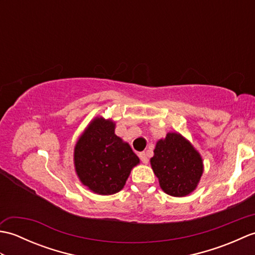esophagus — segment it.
<instances>
[{"instance_id": "1", "label": "esophagus", "mask_w": 255, "mask_h": 255, "mask_svg": "<svg viewBox=\"0 0 255 255\" xmlns=\"http://www.w3.org/2000/svg\"><path fill=\"white\" fill-rule=\"evenodd\" d=\"M139 158H140V160L142 161V163H144V164H147L148 163V156H147V154H145V152H141V153H139Z\"/></svg>"}]
</instances>
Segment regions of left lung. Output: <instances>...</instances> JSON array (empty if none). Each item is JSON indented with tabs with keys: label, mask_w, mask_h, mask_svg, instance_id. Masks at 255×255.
Wrapping results in <instances>:
<instances>
[{
	"label": "left lung",
	"mask_w": 255,
	"mask_h": 255,
	"mask_svg": "<svg viewBox=\"0 0 255 255\" xmlns=\"http://www.w3.org/2000/svg\"><path fill=\"white\" fill-rule=\"evenodd\" d=\"M150 162L161 188L171 196L182 197L192 193L203 174L199 153L176 132L159 140Z\"/></svg>",
	"instance_id": "8db88e82"
}]
</instances>
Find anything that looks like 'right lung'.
Segmentation results:
<instances>
[{"label": "right lung", "instance_id": "add662e5", "mask_svg": "<svg viewBox=\"0 0 255 255\" xmlns=\"http://www.w3.org/2000/svg\"><path fill=\"white\" fill-rule=\"evenodd\" d=\"M115 124L95 118L74 148V165L86 187L100 195L121 191L139 158L114 133Z\"/></svg>", "mask_w": 255, "mask_h": 255}]
</instances>
